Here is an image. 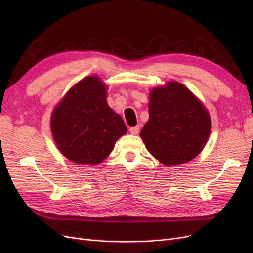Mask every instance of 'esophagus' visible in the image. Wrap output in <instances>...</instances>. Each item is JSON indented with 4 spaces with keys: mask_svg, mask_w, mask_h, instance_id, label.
<instances>
[{
    "mask_svg": "<svg viewBox=\"0 0 253 253\" xmlns=\"http://www.w3.org/2000/svg\"><path fill=\"white\" fill-rule=\"evenodd\" d=\"M138 132H139V126H135L129 127V133H131V134L136 135V134H138Z\"/></svg>",
    "mask_w": 253,
    "mask_h": 253,
    "instance_id": "obj_1",
    "label": "esophagus"
}]
</instances>
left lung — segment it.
Wrapping results in <instances>:
<instances>
[{"instance_id":"8db88e82","label":"left lung","mask_w":253,"mask_h":253,"mask_svg":"<svg viewBox=\"0 0 253 253\" xmlns=\"http://www.w3.org/2000/svg\"><path fill=\"white\" fill-rule=\"evenodd\" d=\"M149 115L140 136L160 163L183 164L200 154L209 137L211 120L202 102L185 85L171 81L153 89Z\"/></svg>"}]
</instances>
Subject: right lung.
Segmentation results:
<instances>
[{"mask_svg":"<svg viewBox=\"0 0 253 253\" xmlns=\"http://www.w3.org/2000/svg\"><path fill=\"white\" fill-rule=\"evenodd\" d=\"M106 88L97 77L73 86L52 113L51 131L62 154L81 165H97L110 155L126 126L106 102Z\"/></svg>","mask_w":253,"mask_h":253,"instance_id":"1","label":"right lung"}]
</instances>
